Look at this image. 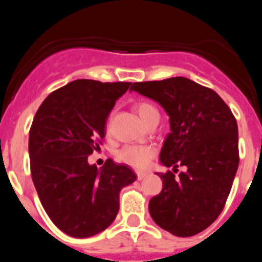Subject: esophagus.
I'll return each instance as SVG.
<instances>
[{
	"instance_id": "1",
	"label": "esophagus",
	"mask_w": 262,
	"mask_h": 262,
	"mask_svg": "<svg viewBox=\"0 0 262 262\" xmlns=\"http://www.w3.org/2000/svg\"><path fill=\"white\" fill-rule=\"evenodd\" d=\"M146 176H147L146 172H137V179H138V180H143Z\"/></svg>"
}]
</instances>
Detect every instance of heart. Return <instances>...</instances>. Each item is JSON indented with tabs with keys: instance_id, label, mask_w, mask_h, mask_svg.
<instances>
[{
	"instance_id": "heart-1",
	"label": "heart",
	"mask_w": 262,
	"mask_h": 262,
	"mask_svg": "<svg viewBox=\"0 0 262 262\" xmlns=\"http://www.w3.org/2000/svg\"><path fill=\"white\" fill-rule=\"evenodd\" d=\"M136 110L144 124H147L152 116L158 115L157 109L149 102H139L136 106ZM115 157L119 162L125 163L136 170H144L149 165L150 160L155 157V149L149 146L126 144L116 150Z\"/></svg>"
}]
</instances>
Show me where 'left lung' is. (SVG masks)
Returning <instances> with one entry per match:
<instances>
[{
  "label": "left lung",
  "instance_id": "obj_1",
  "mask_svg": "<svg viewBox=\"0 0 262 262\" xmlns=\"http://www.w3.org/2000/svg\"><path fill=\"white\" fill-rule=\"evenodd\" d=\"M130 90L157 101L170 115L171 133L160 160L172 171L157 173L162 190L149 200L153 221L179 237L200 233L226 205L239 163L234 115L209 87L185 77L134 82Z\"/></svg>",
  "mask_w": 262,
  "mask_h": 262
}]
</instances>
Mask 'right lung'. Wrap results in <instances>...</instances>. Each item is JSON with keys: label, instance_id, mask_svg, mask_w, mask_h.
Wrapping results in <instances>:
<instances>
[{"label": "right lung", "instance_id": "1", "mask_svg": "<svg viewBox=\"0 0 262 262\" xmlns=\"http://www.w3.org/2000/svg\"><path fill=\"white\" fill-rule=\"evenodd\" d=\"M132 82L76 80L55 90L39 106L29 134L30 171L53 223L84 238L114 222L119 194L136 181L130 167L112 158L97 170L87 162L106 136V119Z\"/></svg>", "mask_w": 262, "mask_h": 262}]
</instances>
